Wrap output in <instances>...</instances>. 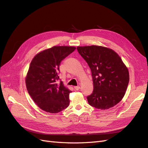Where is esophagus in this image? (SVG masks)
Returning a JSON list of instances; mask_svg holds the SVG:
<instances>
[{
    "instance_id": "1",
    "label": "esophagus",
    "mask_w": 148,
    "mask_h": 148,
    "mask_svg": "<svg viewBox=\"0 0 148 148\" xmlns=\"http://www.w3.org/2000/svg\"><path fill=\"white\" fill-rule=\"evenodd\" d=\"M74 89H75V90H79V89H80V87H79V86H74Z\"/></svg>"
}]
</instances>
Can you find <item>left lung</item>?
I'll return each mask as SVG.
<instances>
[{
  "label": "left lung",
  "mask_w": 148,
  "mask_h": 148,
  "mask_svg": "<svg viewBox=\"0 0 148 148\" xmlns=\"http://www.w3.org/2000/svg\"><path fill=\"white\" fill-rule=\"evenodd\" d=\"M91 71L93 91L88 104L102 110L114 107L122 99L129 83V72L122 60L110 49L97 46L77 47Z\"/></svg>",
  "instance_id": "8db88e82"
}]
</instances>
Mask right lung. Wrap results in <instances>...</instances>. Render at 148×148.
<instances>
[{
	"mask_svg": "<svg viewBox=\"0 0 148 148\" xmlns=\"http://www.w3.org/2000/svg\"><path fill=\"white\" fill-rule=\"evenodd\" d=\"M76 47L53 46L36 56L31 61L26 78L29 95L39 108L49 113H58L69 106V94L60 80L61 62Z\"/></svg>",
	"mask_w": 148,
	"mask_h": 148,
	"instance_id": "add662e5",
	"label": "right lung"
}]
</instances>
